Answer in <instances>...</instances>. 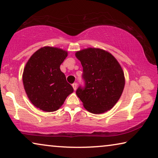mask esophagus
<instances>
[{"label": "esophagus", "instance_id": "34e87169", "mask_svg": "<svg viewBox=\"0 0 158 158\" xmlns=\"http://www.w3.org/2000/svg\"><path fill=\"white\" fill-rule=\"evenodd\" d=\"M72 86H73V87L74 90H76V89H77V83H76V82H74V83L72 85Z\"/></svg>", "mask_w": 158, "mask_h": 158}]
</instances>
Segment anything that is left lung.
<instances>
[{
	"mask_svg": "<svg viewBox=\"0 0 158 158\" xmlns=\"http://www.w3.org/2000/svg\"><path fill=\"white\" fill-rule=\"evenodd\" d=\"M83 68L85 87L76 94L89 112L102 114L111 110L119 99L125 85L124 74L114 57L103 49L87 48L76 53Z\"/></svg>",
	"mask_w": 158,
	"mask_h": 158,
	"instance_id": "1",
	"label": "left lung"
}]
</instances>
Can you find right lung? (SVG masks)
<instances>
[{"mask_svg": "<svg viewBox=\"0 0 158 158\" xmlns=\"http://www.w3.org/2000/svg\"><path fill=\"white\" fill-rule=\"evenodd\" d=\"M67 56L68 52L60 48L44 47L26 64L23 75L24 87L31 102L40 110L56 111L73 92L60 69Z\"/></svg>", "mask_w": 158, "mask_h": 158, "instance_id": "1", "label": "right lung"}]
</instances>
